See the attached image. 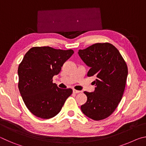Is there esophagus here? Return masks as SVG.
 Returning <instances> with one entry per match:
<instances>
[{"mask_svg":"<svg viewBox=\"0 0 146 146\" xmlns=\"http://www.w3.org/2000/svg\"><path fill=\"white\" fill-rule=\"evenodd\" d=\"M73 92L74 93H80L81 91H80L76 90H73Z\"/></svg>","mask_w":146,"mask_h":146,"instance_id":"esophagus-1","label":"esophagus"}]
</instances>
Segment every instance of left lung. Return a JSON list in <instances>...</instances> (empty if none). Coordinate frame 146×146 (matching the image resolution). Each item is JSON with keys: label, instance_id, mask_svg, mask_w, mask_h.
Returning <instances> with one entry per match:
<instances>
[{"label": "left lung", "instance_id": "obj_1", "mask_svg": "<svg viewBox=\"0 0 146 146\" xmlns=\"http://www.w3.org/2000/svg\"><path fill=\"white\" fill-rule=\"evenodd\" d=\"M78 55L90 70L88 76H97L93 92L84 91L86 102L82 113L94 120L112 114L122 99L127 76V67L119 51L110 43H97L79 49Z\"/></svg>", "mask_w": 146, "mask_h": 146}]
</instances>
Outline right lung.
<instances>
[{"mask_svg":"<svg viewBox=\"0 0 146 146\" xmlns=\"http://www.w3.org/2000/svg\"><path fill=\"white\" fill-rule=\"evenodd\" d=\"M74 53L49 46L33 47L26 53L18 68L19 90L24 104L32 114L44 119L60 111L71 89H60L53 83L64 63Z\"/></svg>","mask_w":146,"mask_h":146,"instance_id":"right-lung-1","label":"right lung"}]
</instances>
